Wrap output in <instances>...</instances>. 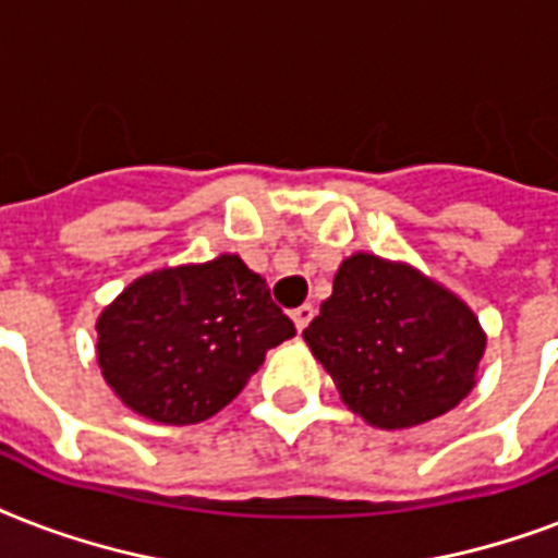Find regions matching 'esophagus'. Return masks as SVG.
Returning a JSON list of instances; mask_svg holds the SVG:
<instances>
[{
	"instance_id": "34e87169",
	"label": "esophagus",
	"mask_w": 558,
	"mask_h": 558,
	"mask_svg": "<svg viewBox=\"0 0 558 558\" xmlns=\"http://www.w3.org/2000/svg\"><path fill=\"white\" fill-rule=\"evenodd\" d=\"M313 315H315V306L313 304H304V306H298V310H292V322H295L298 332H304L306 327H310V322H313Z\"/></svg>"
}]
</instances>
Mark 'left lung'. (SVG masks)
<instances>
[{
    "instance_id": "1",
    "label": "left lung",
    "mask_w": 558,
    "mask_h": 558,
    "mask_svg": "<svg viewBox=\"0 0 558 558\" xmlns=\"http://www.w3.org/2000/svg\"><path fill=\"white\" fill-rule=\"evenodd\" d=\"M350 411L376 428L446 414L475 388L486 336L454 292L414 266L359 252L304 330Z\"/></svg>"
}]
</instances>
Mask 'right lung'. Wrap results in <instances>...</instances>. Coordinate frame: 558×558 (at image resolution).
<instances>
[{"label": "right lung", "instance_id": "obj_1", "mask_svg": "<svg viewBox=\"0 0 558 558\" xmlns=\"http://www.w3.org/2000/svg\"><path fill=\"white\" fill-rule=\"evenodd\" d=\"M295 336L266 280L236 254L133 280L98 318L107 385L153 423L208 420L245 388L266 350Z\"/></svg>", "mask_w": 558, "mask_h": 558}]
</instances>
